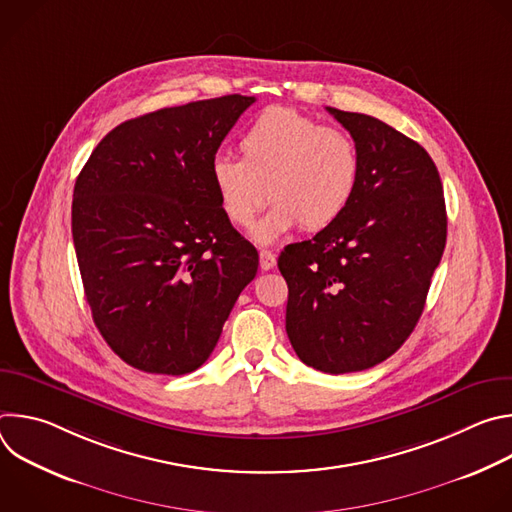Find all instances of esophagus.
Returning a JSON list of instances; mask_svg holds the SVG:
<instances>
[{
    "mask_svg": "<svg viewBox=\"0 0 512 512\" xmlns=\"http://www.w3.org/2000/svg\"><path fill=\"white\" fill-rule=\"evenodd\" d=\"M259 265L263 271H269L275 267V253L267 251V249H261L259 251Z\"/></svg>",
    "mask_w": 512,
    "mask_h": 512,
    "instance_id": "1",
    "label": "esophagus"
}]
</instances>
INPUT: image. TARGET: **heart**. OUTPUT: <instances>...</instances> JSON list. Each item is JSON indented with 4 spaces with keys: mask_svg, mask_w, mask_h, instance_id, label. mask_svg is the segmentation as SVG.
<instances>
[{
    "mask_svg": "<svg viewBox=\"0 0 512 512\" xmlns=\"http://www.w3.org/2000/svg\"><path fill=\"white\" fill-rule=\"evenodd\" d=\"M241 154L214 156L210 180L235 227L253 225L265 202L275 200L253 231L259 243L300 225L306 231L332 227L360 178L352 137L289 107L261 111L241 137Z\"/></svg>",
    "mask_w": 512,
    "mask_h": 512,
    "instance_id": "heart-1",
    "label": "heart"
}]
</instances>
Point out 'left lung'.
I'll return each instance as SVG.
<instances>
[{"label":"left lung","mask_w":512,"mask_h":512,"mask_svg":"<svg viewBox=\"0 0 512 512\" xmlns=\"http://www.w3.org/2000/svg\"><path fill=\"white\" fill-rule=\"evenodd\" d=\"M352 135L360 178L338 221L287 245L285 330L308 367L342 375L387 360L413 332L440 265L448 216L429 154L391 125L328 107Z\"/></svg>","instance_id":"8db88e82"}]
</instances>
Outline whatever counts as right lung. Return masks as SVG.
Instances as JSON below:
<instances>
[{"label":"right lung","instance_id":"add662e5","mask_svg":"<svg viewBox=\"0 0 512 512\" xmlns=\"http://www.w3.org/2000/svg\"><path fill=\"white\" fill-rule=\"evenodd\" d=\"M255 97L166 107L117 125L81 170L72 241L111 350L152 375L206 362L259 267L231 225L210 162Z\"/></svg>","mask_w":512,"mask_h":512}]
</instances>
